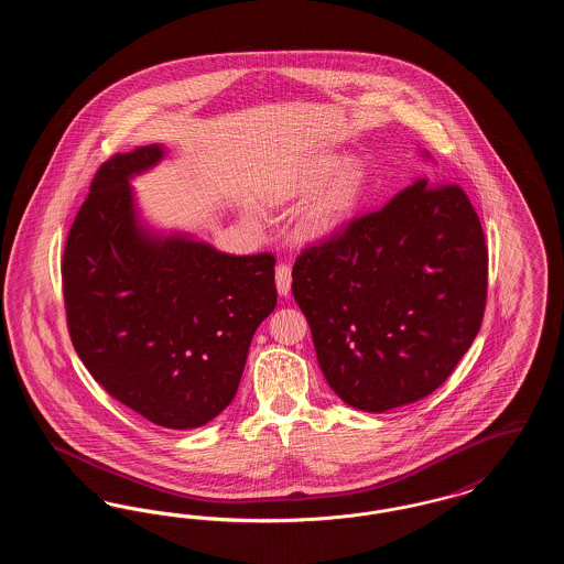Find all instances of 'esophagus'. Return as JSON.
Wrapping results in <instances>:
<instances>
[{"mask_svg":"<svg viewBox=\"0 0 564 564\" xmlns=\"http://www.w3.org/2000/svg\"><path fill=\"white\" fill-rule=\"evenodd\" d=\"M292 290V269L290 264H279L276 267V292L279 295H288Z\"/></svg>","mask_w":564,"mask_h":564,"instance_id":"obj_1","label":"esophagus"}]
</instances>
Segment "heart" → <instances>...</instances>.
Masks as SVG:
<instances>
[{"label": "heart", "mask_w": 564, "mask_h": 564, "mask_svg": "<svg viewBox=\"0 0 564 564\" xmlns=\"http://www.w3.org/2000/svg\"><path fill=\"white\" fill-rule=\"evenodd\" d=\"M327 169L329 166H323L322 171H317L308 186L319 184L327 175ZM359 184H361V173L355 164L349 162V164L340 166L329 177V182L319 189V194L311 200V205L306 207L304 217H302L304 235L319 239V237H327L334 230H338L355 209Z\"/></svg>", "instance_id": "b5f03b06"}]
</instances>
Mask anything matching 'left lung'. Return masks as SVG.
<instances>
[{
    "instance_id": "1",
    "label": "left lung",
    "mask_w": 564,
    "mask_h": 564,
    "mask_svg": "<svg viewBox=\"0 0 564 564\" xmlns=\"http://www.w3.org/2000/svg\"><path fill=\"white\" fill-rule=\"evenodd\" d=\"M292 279L332 391L384 412L433 393L471 347L488 247L465 189L416 180L306 245Z\"/></svg>"
}]
</instances>
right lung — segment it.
<instances>
[{"instance_id": "1", "label": "right lung", "mask_w": 564, "mask_h": 564, "mask_svg": "<svg viewBox=\"0 0 564 564\" xmlns=\"http://www.w3.org/2000/svg\"><path fill=\"white\" fill-rule=\"evenodd\" d=\"M161 159V145H141L97 169L65 241L63 300L74 349L109 395L192 430L237 395L253 332L276 306V260L145 235L129 177Z\"/></svg>"}]
</instances>
